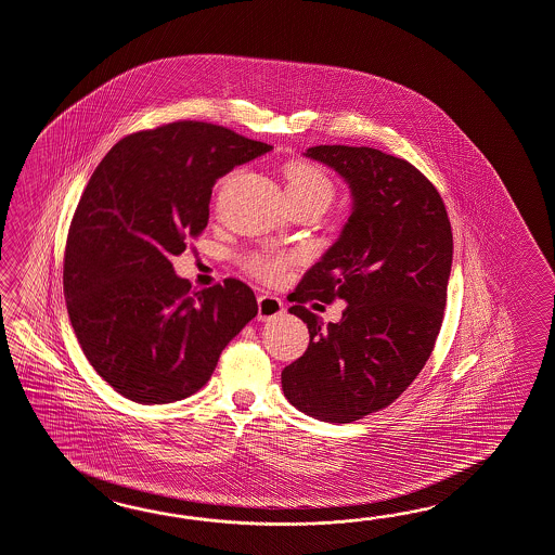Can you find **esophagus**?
<instances>
[{
	"label": "esophagus",
	"mask_w": 555,
	"mask_h": 555,
	"mask_svg": "<svg viewBox=\"0 0 555 555\" xmlns=\"http://www.w3.org/2000/svg\"><path fill=\"white\" fill-rule=\"evenodd\" d=\"M283 300L272 295H260L258 297V321H269L272 317L283 314Z\"/></svg>",
	"instance_id": "esophagus-1"
}]
</instances>
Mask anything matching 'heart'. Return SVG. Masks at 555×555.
I'll return each instance as SVG.
<instances>
[{
	"label": "heart",
	"mask_w": 555,
	"mask_h": 555,
	"mask_svg": "<svg viewBox=\"0 0 555 555\" xmlns=\"http://www.w3.org/2000/svg\"><path fill=\"white\" fill-rule=\"evenodd\" d=\"M284 184L288 198H307L314 196L328 204L333 196V182L325 170L317 164L295 158L283 166ZM293 257L276 255V253H253L246 257L248 271L255 272L260 279L279 281L283 279L284 271L291 267Z\"/></svg>",
	"instance_id": "heart-1"
}]
</instances>
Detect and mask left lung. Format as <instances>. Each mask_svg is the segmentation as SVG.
<instances>
[{
    "label": "left lung",
    "mask_w": 555,
    "mask_h": 555,
    "mask_svg": "<svg viewBox=\"0 0 555 555\" xmlns=\"http://www.w3.org/2000/svg\"><path fill=\"white\" fill-rule=\"evenodd\" d=\"M351 190V217L305 272L288 312L309 349L284 366L283 391L305 415L351 423L405 391L431 357L443 323L453 234L446 204L415 166L366 146H312ZM340 297L348 309L323 326L304 302Z\"/></svg>",
    "instance_id": "left-lung-1"
}]
</instances>
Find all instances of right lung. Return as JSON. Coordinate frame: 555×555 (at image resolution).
Listing matches in <instances>:
<instances>
[{"mask_svg": "<svg viewBox=\"0 0 555 555\" xmlns=\"http://www.w3.org/2000/svg\"><path fill=\"white\" fill-rule=\"evenodd\" d=\"M271 149L184 120L126 135L98 164L69 227L64 295L86 359L126 399L164 405L201 391L257 317L243 281L192 288L172 257L206 229L218 178Z\"/></svg>", "mask_w": 555, "mask_h": 555, "instance_id": "1", "label": "right lung"}]
</instances>
